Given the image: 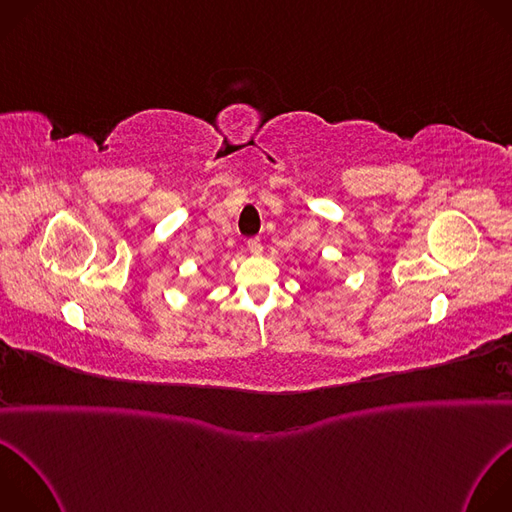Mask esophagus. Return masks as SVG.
<instances>
[{"mask_svg":"<svg viewBox=\"0 0 512 512\" xmlns=\"http://www.w3.org/2000/svg\"><path fill=\"white\" fill-rule=\"evenodd\" d=\"M247 249H249L253 255H261L263 245H261V241H259L257 237H253V239H249V241H247Z\"/></svg>","mask_w":512,"mask_h":512,"instance_id":"esophagus-1","label":"esophagus"}]
</instances>
